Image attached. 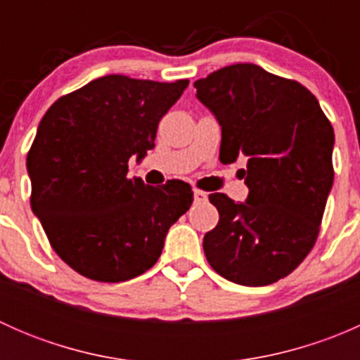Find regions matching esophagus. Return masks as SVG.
<instances>
[{"label":"esophagus","mask_w":360,"mask_h":360,"mask_svg":"<svg viewBox=\"0 0 360 360\" xmlns=\"http://www.w3.org/2000/svg\"><path fill=\"white\" fill-rule=\"evenodd\" d=\"M193 197H195V202H198V203L207 200V193H205V191H202V190H195Z\"/></svg>","instance_id":"esophagus-1"}]
</instances>
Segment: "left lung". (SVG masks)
<instances>
[{
	"mask_svg": "<svg viewBox=\"0 0 360 360\" xmlns=\"http://www.w3.org/2000/svg\"><path fill=\"white\" fill-rule=\"evenodd\" d=\"M195 89L221 125V162L248 157V200L209 195L219 223L203 237V252L226 281L274 284L317 242L335 179V130L307 86L256 64L217 69Z\"/></svg>",
	"mask_w": 360,
	"mask_h": 360,
	"instance_id": "8db88e82",
	"label": "left lung"
}]
</instances>
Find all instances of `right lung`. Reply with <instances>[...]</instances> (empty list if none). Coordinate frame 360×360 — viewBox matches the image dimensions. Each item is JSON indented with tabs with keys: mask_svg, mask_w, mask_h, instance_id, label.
<instances>
[{
	"mask_svg": "<svg viewBox=\"0 0 360 360\" xmlns=\"http://www.w3.org/2000/svg\"><path fill=\"white\" fill-rule=\"evenodd\" d=\"M188 83L108 75L59 97L39 122L27 153L31 209L83 277L125 282L150 270L190 209V184L127 177L129 158L155 146L158 122Z\"/></svg>",
	"mask_w": 360,
	"mask_h": 360,
	"instance_id": "1",
	"label": "right lung"
}]
</instances>
